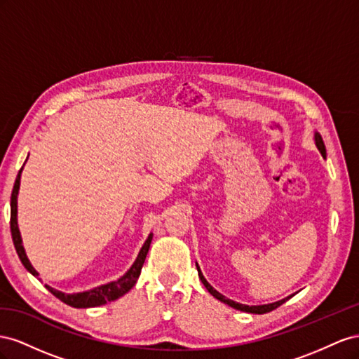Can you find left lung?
Returning a JSON list of instances; mask_svg holds the SVG:
<instances>
[{
    "instance_id": "8db88e82",
    "label": "left lung",
    "mask_w": 359,
    "mask_h": 359,
    "mask_svg": "<svg viewBox=\"0 0 359 359\" xmlns=\"http://www.w3.org/2000/svg\"><path fill=\"white\" fill-rule=\"evenodd\" d=\"M314 140H316L317 149H319V151L322 153V156H325V155H326V149H325V144H323V140H322L320 134H316V135H314ZM197 271H198V276H200L201 283L204 284V287H206V289L209 290V293H210L212 296H215V298L219 299L221 302L227 304V305L233 306V309L241 310V311L254 313V314H264V313H269V311H272V310H275V309H278L280 305H283L289 298H292V296H289V298L281 299V301L273 302V304H268V305H251V306H250V305H243V304H239V302H234V301H231V299H227V298H225V296H222L219 292L215 290V289L212 287V285L206 281V278H204V276H203V273H201V271H200V268H198V264H197Z\"/></svg>"
}]
</instances>
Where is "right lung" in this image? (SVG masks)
Masks as SVG:
<instances>
[{
  "label": "right lung",
  "instance_id": "obj_1",
  "mask_svg": "<svg viewBox=\"0 0 359 359\" xmlns=\"http://www.w3.org/2000/svg\"><path fill=\"white\" fill-rule=\"evenodd\" d=\"M20 171L22 168L19 170L16 180H15V185H13V191H12V197H10V231H12V239H13V245H15V250L19 255L20 262L25 266V269L33 273L34 276H39V273L36 272V269L32 266V263L28 262L24 247H22V239H20V234H19V229H18V221H16V204H18V191H19V182H20ZM151 236L147 238V241L142 245V248L138 254V257L135 260V263L132 264V268L118 278L117 281H112L108 284L100 285V287H95L88 292H83V293H74V294H67L63 292H58L53 287H49V285H45V287L53 293L55 298H58L61 302H65L70 306H75V309H88V306H99V305H104L107 302L111 301H116L118 299L120 296H123L125 293H128L132 287H134L138 276L141 273L142 269V264H144L146 260V255L149 252L150 248V242H151Z\"/></svg>",
  "mask_w": 359,
  "mask_h": 359
}]
</instances>
